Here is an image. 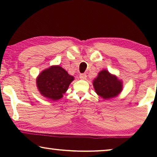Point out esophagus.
I'll list each match as a JSON object with an SVG mask.
<instances>
[{
    "mask_svg": "<svg viewBox=\"0 0 157 157\" xmlns=\"http://www.w3.org/2000/svg\"><path fill=\"white\" fill-rule=\"evenodd\" d=\"M79 77H80V78L82 79V80H85V79H86L87 75L86 74H81L80 76H79Z\"/></svg>",
    "mask_w": 157,
    "mask_h": 157,
    "instance_id": "34e87169",
    "label": "esophagus"
}]
</instances>
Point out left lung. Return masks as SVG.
<instances>
[{"label":"left lung","mask_w":157,"mask_h":157,"mask_svg":"<svg viewBox=\"0 0 157 157\" xmlns=\"http://www.w3.org/2000/svg\"><path fill=\"white\" fill-rule=\"evenodd\" d=\"M96 93L105 100L117 97L123 90V82L108 70L104 69L93 80Z\"/></svg>","instance_id":"1"}]
</instances>
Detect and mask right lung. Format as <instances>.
Masks as SVG:
<instances>
[{
  "label": "right lung",
  "mask_w": 157,
  "mask_h": 157,
  "mask_svg": "<svg viewBox=\"0 0 157 157\" xmlns=\"http://www.w3.org/2000/svg\"><path fill=\"white\" fill-rule=\"evenodd\" d=\"M74 77L59 65L44 69L36 78V86L44 97L57 101L63 96Z\"/></svg>",
  "instance_id": "add662e5"
}]
</instances>
